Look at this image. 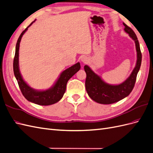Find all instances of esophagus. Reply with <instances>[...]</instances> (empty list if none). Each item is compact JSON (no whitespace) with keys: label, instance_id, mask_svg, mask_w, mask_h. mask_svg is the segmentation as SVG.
I'll use <instances>...</instances> for the list:
<instances>
[{"label":"esophagus","instance_id":"1","mask_svg":"<svg viewBox=\"0 0 153 153\" xmlns=\"http://www.w3.org/2000/svg\"><path fill=\"white\" fill-rule=\"evenodd\" d=\"M81 61L83 63H87V62H88V59L86 56H83V57L81 58Z\"/></svg>","mask_w":153,"mask_h":153}]
</instances>
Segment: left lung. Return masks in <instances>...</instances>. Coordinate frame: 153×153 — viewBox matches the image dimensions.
<instances>
[{
    "label": "left lung",
    "mask_w": 153,
    "mask_h": 153,
    "mask_svg": "<svg viewBox=\"0 0 153 153\" xmlns=\"http://www.w3.org/2000/svg\"><path fill=\"white\" fill-rule=\"evenodd\" d=\"M124 31L135 42L137 53V60L135 67L130 76L118 85L109 84L103 80L100 76L94 73L88 65H85L84 70L86 73L85 89L89 97L93 100L102 104H111L126 98L133 90L137 74L142 62V53L137 36L133 30L123 23Z\"/></svg>",
    "instance_id": "obj_1"
}]
</instances>
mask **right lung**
Wrapping results in <instances>:
<instances>
[{
	"label": "right lung",
	"mask_w": 153,
	"mask_h": 153,
	"mask_svg": "<svg viewBox=\"0 0 153 153\" xmlns=\"http://www.w3.org/2000/svg\"><path fill=\"white\" fill-rule=\"evenodd\" d=\"M35 20L32 22L22 33L20 34L19 38L16 44L15 48V55L13 60V72L14 75L17 80L18 84L20 91L28 101H30L34 104L40 105H49L54 104L59 102L60 99L63 97L64 94L66 89V85L68 80L71 78L75 74L79 71L80 69V64L79 62H77L75 65H72L70 68L60 74L59 78L50 88L46 90H36L31 88L26 82L24 80L23 78L20 74L19 69V47L20 42L21 40L23 35L25 33L27 30L28 27L32 25V24L35 22Z\"/></svg>",
	"instance_id": "add662e5"
}]
</instances>
